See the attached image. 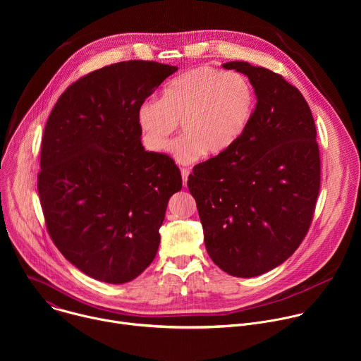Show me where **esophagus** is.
Listing matches in <instances>:
<instances>
[{
	"instance_id": "esophagus-1",
	"label": "esophagus",
	"mask_w": 361,
	"mask_h": 361,
	"mask_svg": "<svg viewBox=\"0 0 361 361\" xmlns=\"http://www.w3.org/2000/svg\"><path fill=\"white\" fill-rule=\"evenodd\" d=\"M181 176H183V184H184V187H185V185H187L188 176H190V170H188V169H181Z\"/></svg>"
}]
</instances>
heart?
Masks as SVG:
<instances>
[{"label": "heart", "instance_id": "b5f03b06", "mask_svg": "<svg viewBox=\"0 0 361 361\" xmlns=\"http://www.w3.org/2000/svg\"><path fill=\"white\" fill-rule=\"evenodd\" d=\"M254 104L255 91L244 74L198 67L169 81L160 99L142 101L137 124L145 147L161 152L180 121L184 134L170 145V152L187 164L202 152L214 157L228 149L247 128Z\"/></svg>", "mask_w": 361, "mask_h": 361}]
</instances>
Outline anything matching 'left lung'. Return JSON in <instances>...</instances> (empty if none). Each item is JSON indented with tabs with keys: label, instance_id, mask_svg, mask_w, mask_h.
Masks as SVG:
<instances>
[{
	"label": "left lung",
	"instance_id": "1",
	"mask_svg": "<svg viewBox=\"0 0 361 361\" xmlns=\"http://www.w3.org/2000/svg\"><path fill=\"white\" fill-rule=\"evenodd\" d=\"M251 81L257 104L241 137L188 176L212 260L234 277L284 263L313 221L320 191L316 124L302 94L264 67L223 64Z\"/></svg>",
	"mask_w": 361,
	"mask_h": 361
}]
</instances>
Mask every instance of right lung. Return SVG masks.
<instances>
[{"instance_id": "right-lung-1", "label": "right lung", "mask_w": 361, "mask_h": 361, "mask_svg": "<svg viewBox=\"0 0 361 361\" xmlns=\"http://www.w3.org/2000/svg\"><path fill=\"white\" fill-rule=\"evenodd\" d=\"M177 70L141 60L102 67L73 82L47 120L37 177L47 231L95 280L128 283L157 254L183 180L167 154L144 149L137 109Z\"/></svg>"}]
</instances>
